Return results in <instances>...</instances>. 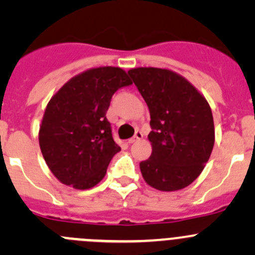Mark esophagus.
Segmentation results:
<instances>
[{"instance_id":"obj_1","label":"esophagus","mask_w":255,"mask_h":255,"mask_svg":"<svg viewBox=\"0 0 255 255\" xmlns=\"http://www.w3.org/2000/svg\"><path fill=\"white\" fill-rule=\"evenodd\" d=\"M142 138H143V133L139 132V130H137L134 134V137H132L128 139V143H135V142H138V140L142 139Z\"/></svg>"}]
</instances>
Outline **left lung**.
<instances>
[{"label":"left lung","mask_w":255,"mask_h":255,"mask_svg":"<svg viewBox=\"0 0 255 255\" xmlns=\"http://www.w3.org/2000/svg\"><path fill=\"white\" fill-rule=\"evenodd\" d=\"M128 74L150 113L151 155L139 164L143 179L160 191L189 186L202 173L215 144L207 100L168 69L135 68Z\"/></svg>","instance_id":"1"}]
</instances>
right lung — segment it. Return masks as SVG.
<instances>
[{"mask_svg": "<svg viewBox=\"0 0 255 255\" xmlns=\"http://www.w3.org/2000/svg\"><path fill=\"white\" fill-rule=\"evenodd\" d=\"M130 84L121 68L100 66L71 78L48 102L39 146L50 171L64 185L87 190L106 175L121 150L106 112L113 94Z\"/></svg>", "mask_w": 255, "mask_h": 255, "instance_id": "obj_1", "label": "right lung"}]
</instances>
